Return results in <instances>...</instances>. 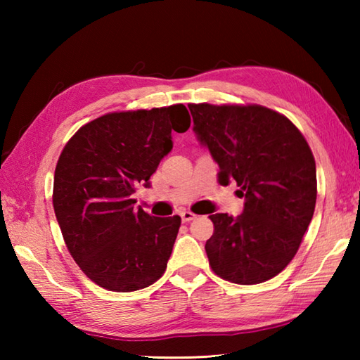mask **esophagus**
I'll use <instances>...</instances> for the list:
<instances>
[{
  "mask_svg": "<svg viewBox=\"0 0 360 360\" xmlns=\"http://www.w3.org/2000/svg\"><path fill=\"white\" fill-rule=\"evenodd\" d=\"M181 219H182V222L193 221L195 214H193V212H191V211H182V212H181Z\"/></svg>",
  "mask_w": 360,
  "mask_h": 360,
  "instance_id": "obj_1",
  "label": "esophagus"
}]
</instances>
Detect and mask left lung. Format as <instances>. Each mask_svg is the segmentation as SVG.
Wrapping results in <instances>:
<instances>
[{"instance_id":"8db88e82","label":"left lung","mask_w":360,"mask_h":360,"mask_svg":"<svg viewBox=\"0 0 360 360\" xmlns=\"http://www.w3.org/2000/svg\"><path fill=\"white\" fill-rule=\"evenodd\" d=\"M193 131L219 165V181H235L245 210L216 212L205 249L217 276L259 284L281 273L313 219L316 162L300 130L259 105H188Z\"/></svg>"}]
</instances>
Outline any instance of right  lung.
<instances>
[{"instance_id":"obj_1","label":"right lung","mask_w":360,"mask_h":360,"mask_svg":"<svg viewBox=\"0 0 360 360\" xmlns=\"http://www.w3.org/2000/svg\"><path fill=\"white\" fill-rule=\"evenodd\" d=\"M188 127L184 105L109 112L81 127L60 154L53 211L72 259L100 288L139 290L165 273L181 217L150 216L131 197L173 149L172 131Z\"/></svg>"}]
</instances>
